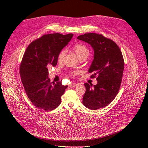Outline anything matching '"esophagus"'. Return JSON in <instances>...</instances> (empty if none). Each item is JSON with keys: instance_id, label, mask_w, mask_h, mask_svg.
Listing matches in <instances>:
<instances>
[{"instance_id": "1", "label": "esophagus", "mask_w": 148, "mask_h": 148, "mask_svg": "<svg viewBox=\"0 0 148 148\" xmlns=\"http://www.w3.org/2000/svg\"><path fill=\"white\" fill-rule=\"evenodd\" d=\"M77 85H78V84L75 83H71V84H69V87L73 88V87H75V86H77Z\"/></svg>"}]
</instances>
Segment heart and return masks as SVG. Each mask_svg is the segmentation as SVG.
Here are the masks:
<instances>
[{"label": "heart", "instance_id": "obj_1", "mask_svg": "<svg viewBox=\"0 0 148 148\" xmlns=\"http://www.w3.org/2000/svg\"><path fill=\"white\" fill-rule=\"evenodd\" d=\"M73 49L74 52L75 53V54H77V57L79 58H80L82 57H88L89 55V51L88 47L82 44L77 43L75 44ZM65 52L64 50H62L60 51L58 56V60L59 62H61L62 60H63L65 56ZM72 74L75 75L76 72L72 73Z\"/></svg>", "mask_w": 148, "mask_h": 148}]
</instances>
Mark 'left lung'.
<instances>
[{
	"label": "left lung",
	"instance_id": "8db88e82",
	"mask_svg": "<svg viewBox=\"0 0 148 148\" xmlns=\"http://www.w3.org/2000/svg\"><path fill=\"white\" fill-rule=\"evenodd\" d=\"M77 39L90 44L94 51L89 73H93L92 77H97L98 83L84 84L86 92L83 104L96 110L111 103L118 94L124 68L123 56L118 45L101 34H85Z\"/></svg>",
	"mask_w": 148,
	"mask_h": 148
}]
</instances>
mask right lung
<instances>
[{
	"label": "right lung",
	"instance_id": "1",
	"mask_svg": "<svg viewBox=\"0 0 148 148\" xmlns=\"http://www.w3.org/2000/svg\"><path fill=\"white\" fill-rule=\"evenodd\" d=\"M73 36V34L44 35L31 42L25 52L20 66L21 80L27 97L39 108L50 111L60 104L68 86L50 82L49 69L57 65L59 53Z\"/></svg>",
	"mask_w": 148,
	"mask_h": 148
}]
</instances>
